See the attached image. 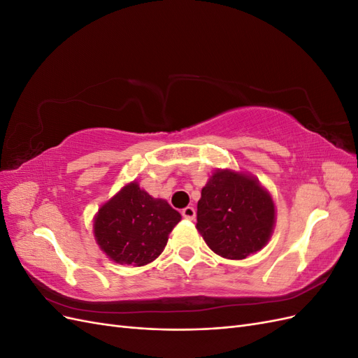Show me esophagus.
<instances>
[{
    "instance_id": "esophagus-1",
    "label": "esophagus",
    "mask_w": 358,
    "mask_h": 358,
    "mask_svg": "<svg viewBox=\"0 0 358 358\" xmlns=\"http://www.w3.org/2000/svg\"><path fill=\"white\" fill-rule=\"evenodd\" d=\"M182 216H183V218H187V220H194V218H196V209L191 208V206H188V208L182 209Z\"/></svg>"
}]
</instances>
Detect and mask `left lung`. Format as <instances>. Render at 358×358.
Masks as SVG:
<instances>
[{"label":"left lung","mask_w":358,"mask_h":358,"mask_svg":"<svg viewBox=\"0 0 358 358\" xmlns=\"http://www.w3.org/2000/svg\"><path fill=\"white\" fill-rule=\"evenodd\" d=\"M275 203L268 191L246 173L216 170L201 189L197 230L204 242L229 259H243L270 241Z\"/></svg>","instance_id":"obj_1"}]
</instances>
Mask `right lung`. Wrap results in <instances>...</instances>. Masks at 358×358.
Here are the masks:
<instances>
[{
	"mask_svg": "<svg viewBox=\"0 0 358 358\" xmlns=\"http://www.w3.org/2000/svg\"><path fill=\"white\" fill-rule=\"evenodd\" d=\"M180 218L166 200L154 199L131 182L99 209L94 236L115 263L140 267L164 251L169 234Z\"/></svg>",
	"mask_w": 358,
	"mask_h": 358,
	"instance_id": "right-lung-1",
	"label": "right lung"
}]
</instances>
